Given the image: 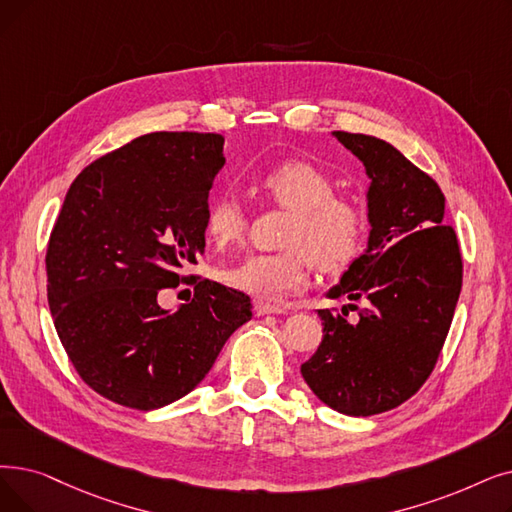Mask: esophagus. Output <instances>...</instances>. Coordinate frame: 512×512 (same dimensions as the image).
I'll use <instances>...</instances> for the list:
<instances>
[{"instance_id": "34e87169", "label": "esophagus", "mask_w": 512, "mask_h": 512, "mask_svg": "<svg viewBox=\"0 0 512 512\" xmlns=\"http://www.w3.org/2000/svg\"><path fill=\"white\" fill-rule=\"evenodd\" d=\"M268 314H284V309L276 307V305H270V303L257 301L255 303V316H268Z\"/></svg>"}]
</instances>
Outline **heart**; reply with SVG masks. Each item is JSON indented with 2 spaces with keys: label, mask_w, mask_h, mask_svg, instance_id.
Masks as SVG:
<instances>
[{
  "label": "heart",
  "mask_w": 512,
  "mask_h": 512,
  "mask_svg": "<svg viewBox=\"0 0 512 512\" xmlns=\"http://www.w3.org/2000/svg\"><path fill=\"white\" fill-rule=\"evenodd\" d=\"M263 192L278 205L295 211L284 236L286 251L251 253L224 272L228 286L263 301H282L303 291L309 263L337 270L353 259L366 234L364 209L345 196H335V182L318 165L286 159L259 177ZM247 215L234 194H219L207 207V236L226 247L236 242Z\"/></svg>",
  "instance_id": "1"
}]
</instances>
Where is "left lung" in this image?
Returning <instances> with one entry per match:
<instances>
[{
	"label": "left lung",
	"instance_id": "1",
	"mask_svg": "<svg viewBox=\"0 0 512 512\" xmlns=\"http://www.w3.org/2000/svg\"><path fill=\"white\" fill-rule=\"evenodd\" d=\"M370 177L368 247L326 293L362 307L353 322L318 309L324 337L301 374L320 402L347 416L397 408L429 379L462 288V257L446 196L389 142L332 131ZM347 316V307H343Z\"/></svg>",
	"mask_w": 512,
	"mask_h": 512
}]
</instances>
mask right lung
<instances>
[{"label": "right lung", "mask_w": 512, "mask_h": 512, "mask_svg": "<svg viewBox=\"0 0 512 512\" xmlns=\"http://www.w3.org/2000/svg\"><path fill=\"white\" fill-rule=\"evenodd\" d=\"M219 133L157 131L87 165L66 192L48 242V303L85 385L119 406L157 410L188 395L251 299L219 282L194 286L180 309L161 288L205 253L209 190L224 167Z\"/></svg>", "instance_id": "obj_1"}]
</instances>
